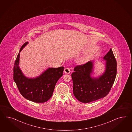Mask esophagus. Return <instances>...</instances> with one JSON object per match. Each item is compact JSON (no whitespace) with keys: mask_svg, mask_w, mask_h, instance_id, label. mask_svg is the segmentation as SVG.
<instances>
[{"mask_svg":"<svg viewBox=\"0 0 132 132\" xmlns=\"http://www.w3.org/2000/svg\"><path fill=\"white\" fill-rule=\"evenodd\" d=\"M64 71L65 73L69 74V73L71 72V70H70V69L69 68H65Z\"/></svg>","mask_w":132,"mask_h":132,"instance_id":"esophagus-1","label":"esophagus"}]
</instances>
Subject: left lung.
Masks as SVG:
<instances>
[{
    "label": "left lung",
    "instance_id": "obj_1",
    "mask_svg": "<svg viewBox=\"0 0 132 132\" xmlns=\"http://www.w3.org/2000/svg\"><path fill=\"white\" fill-rule=\"evenodd\" d=\"M103 59L106 61L105 71L97 77L92 76L95 61L74 68L71 74L73 93L79 101L87 103L96 101L106 96L111 90L117 73V62L111 48Z\"/></svg>",
    "mask_w": 132,
    "mask_h": 132
}]
</instances>
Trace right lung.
I'll list each match as a JSON object with an SVG mask.
<instances>
[{
    "mask_svg": "<svg viewBox=\"0 0 132 132\" xmlns=\"http://www.w3.org/2000/svg\"><path fill=\"white\" fill-rule=\"evenodd\" d=\"M28 43L26 42L22 46L15 61L14 81L26 99L36 103L45 102L52 96L57 81L63 75L64 67L48 68L35 78L25 76L19 66L20 53Z\"/></svg>",
    "mask_w": 132,
    "mask_h": 132,
    "instance_id": "right-lung-1",
    "label": "right lung"
}]
</instances>
